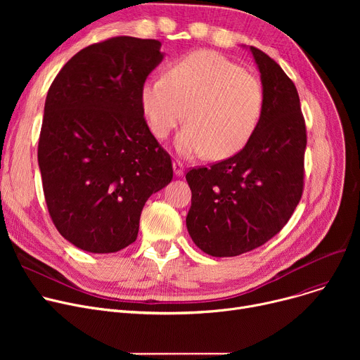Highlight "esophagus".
<instances>
[{
	"instance_id": "obj_1",
	"label": "esophagus",
	"mask_w": 360,
	"mask_h": 360,
	"mask_svg": "<svg viewBox=\"0 0 360 360\" xmlns=\"http://www.w3.org/2000/svg\"><path fill=\"white\" fill-rule=\"evenodd\" d=\"M184 169H185V166H184V163L181 160H175L174 162V172H175L176 176L184 175Z\"/></svg>"
}]
</instances>
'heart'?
<instances>
[{"mask_svg": "<svg viewBox=\"0 0 360 360\" xmlns=\"http://www.w3.org/2000/svg\"><path fill=\"white\" fill-rule=\"evenodd\" d=\"M140 102L151 132L160 140L186 120L176 140L182 156L209 151L212 159H226L254 137L266 91L255 74L219 52L202 49L182 56L165 75L147 79Z\"/></svg>", "mask_w": 360, "mask_h": 360, "instance_id": "1", "label": "heart"}]
</instances>
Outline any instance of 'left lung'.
<instances>
[{
  "instance_id": "1",
  "label": "left lung",
  "mask_w": 360,
  "mask_h": 360,
  "mask_svg": "<svg viewBox=\"0 0 360 360\" xmlns=\"http://www.w3.org/2000/svg\"><path fill=\"white\" fill-rule=\"evenodd\" d=\"M266 108L254 137L236 155L186 172L191 209L186 228L212 257L250 252L276 236L304 193L307 127L293 82L258 48Z\"/></svg>"
}]
</instances>
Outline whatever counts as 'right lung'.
Wrapping results in <instances>:
<instances>
[{"instance_id": "add662e5", "label": "right lung", "mask_w": 360, "mask_h": 360, "mask_svg": "<svg viewBox=\"0 0 360 360\" xmlns=\"http://www.w3.org/2000/svg\"><path fill=\"white\" fill-rule=\"evenodd\" d=\"M160 46L109 37L75 53L48 90L37 146L45 201L55 228L83 251L134 242L146 201L174 178L140 102Z\"/></svg>"}]
</instances>
